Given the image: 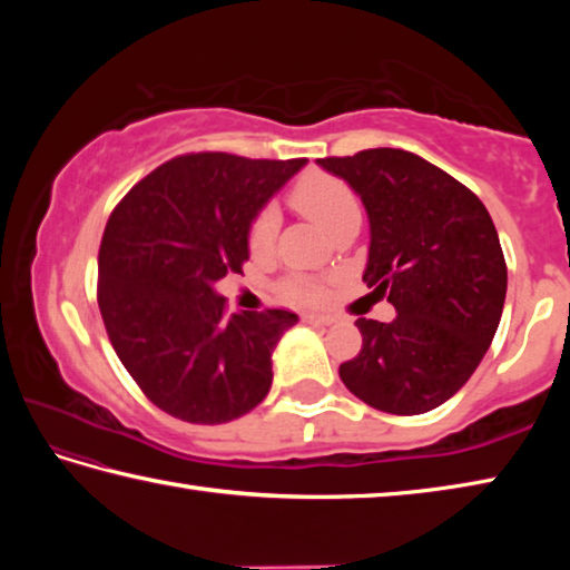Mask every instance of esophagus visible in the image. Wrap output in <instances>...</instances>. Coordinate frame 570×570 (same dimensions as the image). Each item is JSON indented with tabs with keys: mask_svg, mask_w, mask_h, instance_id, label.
<instances>
[{
	"mask_svg": "<svg viewBox=\"0 0 570 570\" xmlns=\"http://www.w3.org/2000/svg\"><path fill=\"white\" fill-rule=\"evenodd\" d=\"M304 320H306L308 324H322V326L334 324V316H330V314H306Z\"/></svg>",
	"mask_w": 570,
	"mask_h": 570,
	"instance_id": "1",
	"label": "esophagus"
}]
</instances>
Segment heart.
Listing matches in <instances>:
<instances>
[{
	"label": "heart",
	"instance_id": "b5f03b06",
	"mask_svg": "<svg viewBox=\"0 0 570 570\" xmlns=\"http://www.w3.org/2000/svg\"><path fill=\"white\" fill-rule=\"evenodd\" d=\"M292 204L294 208L302 210L304 216L316 220L326 234L344 224L346 218L360 216V204H356L352 188L346 186L344 180L330 176V173H320L312 170L296 180V186L292 188ZM278 228V216L272 208H266L258 214L254 220H250L248 228V244L254 250H266L274 244ZM284 292L294 298V302H304V304H316L322 298V286L312 282L306 276H294L288 278Z\"/></svg>",
	"mask_w": 570,
	"mask_h": 570
}]
</instances>
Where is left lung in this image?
Returning <instances> with one entry per match:
<instances>
[{
  "mask_svg": "<svg viewBox=\"0 0 570 570\" xmlns=\"http://www.w3.org/2000/svg\"><path fill=\"white\" fill-rule=\"evenodd\" d=\"M316 163L362 198V278L397 312L387 324L356 320L362 350L340 377L380 412L435 410L472 377L503 316L508 268L493 218L470 188L407 150Z\"/></svg>",
  "mask_w": 570,
  "mask_h": 570,
  "instance_id": "1",
  "label": "left lung"
}]
</instances>
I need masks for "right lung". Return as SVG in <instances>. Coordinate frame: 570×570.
<instances>
[{
  "mask_svg": "<svg viewBox=\"0 0 570 570\" xmlns=\"http://www.w3.org/2000/svg\"><path fill=\"white\" fill-rule=\"evenodd\" d=\"M306 158L196 153L130 188L105 226L98 304L146 397L183 422L220 424L262 404L294 312H236L216 284L248 262V228Z\"/></svg>",
  "mask_w": 570,
  "mask_h": 570,
  "instance_id": "obj_1",
  "label": "right lung"
}]
</instances>
